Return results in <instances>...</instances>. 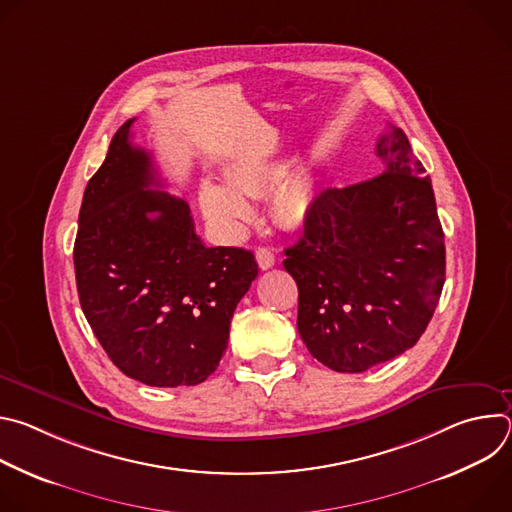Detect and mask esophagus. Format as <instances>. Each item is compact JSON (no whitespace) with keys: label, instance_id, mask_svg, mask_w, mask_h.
I'll list each match as a JSON object with an SVG mask.
<instances>
[{"label":"esophagus","instance_id":"obj_1","mask_svg":"<svg viewBox=\"0 0 512 512\" xmlns=\"http://www.w3.org/2000/svg\"><path fill=\"white\" fill-rule=\"evenodd\" d=\"M255 259H257L261 269H271L275 265V253L271 249H267V247H259L255 251Z\"/></svg>","mask_w":512,"mask_h":512}]
</instances>
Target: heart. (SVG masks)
Instances as JSON below:
<instances>
[{
  "mask_svg": "<svg viewBox=\"0 0 512 512\" xmlns=\"http://www.w3.org/2000/svg\"><path fill=\"white\" fill-rule=\"evenodd\" d=\"M287 164L271 160H235L225 168L229 186L202 182L200 206L214 225L237 231L251 214L245 196H257L276 186L269 198L275 221L285 229H298L314 212V188L308 178L296 174L285 178Z\"/></svg>",
  "mask_w": 512,
  "mask_h": 512,
  "instance_id": "b5f03b06",
  "label": "heart"
}]
</instances>
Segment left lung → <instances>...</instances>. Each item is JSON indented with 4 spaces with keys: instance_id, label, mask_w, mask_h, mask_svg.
<instances>
[{
    "instance_id": "8db88e82",
    "label": "left lung",
    "mask_w": 512,
    "mask_h": 512,
    "mask_svg": "<svg viewBox=\"0 0 512 512\" xmlns=\"http://www.w3.org/2000/svg\"><path fill=\"white\" fill-rule=\"evenodd\" d=\"M377 143L385 172L314 198L300 241L285 249L298 283V332L338 373H364L409 350L446 281L444 231L425 168L393 127Z\"/></svg>"
}]
</instances>
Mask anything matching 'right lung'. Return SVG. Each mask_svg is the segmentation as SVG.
Segmentation results:
<instances>
[{"instance_id":"obj_1","label":"right lung","mask_w":512,"mask_h":512,"mask_svg":"<svg viewBox=\"0 0 512 512\" xmlns=\"http://www.w3.org/2000/svg\"><path fill=\"white\" fill-rule=\"evenodd\" d=\"M133 121L117 129L85 188L75 241L79 300L123 375L190 387L216 371L259 269L247 249L200 241L188 202L160 190L152 154L131 143Z\"/></svg>"}]
</instances>
